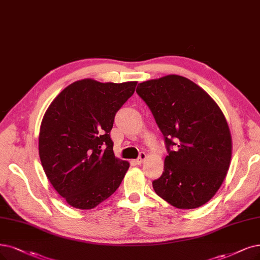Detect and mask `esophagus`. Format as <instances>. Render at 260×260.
<instances>
[{"label": "esophagus", "mask_w": 260, "mask_h": 260, "mask_svg": "<svg viewBox=\"0 0 260 260\" xmlns=\"http://www.w3.org/2000/svg\"><path fill=\"white\" fill-rule=\"evenodd\" d=\"M147 158V154L145 152H140V154H139V156H138V158L136 159V162L138 165H141L143 161H145V159Z\"/></svg>", "instance_id": "obj_1"}]
</instances>
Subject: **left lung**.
<instances>
[{
	"mask_svg": "<svg viewBox=\"0 0 260 260\" xmlns=\"http://www.w3.org/2000/svg\"><path fill=\"white\" fill-rule=\"evenodd\" d=\"M137 94L164 135V171L155 193L178 209H195L222 185L232 159V136L217 104L193 81L178 75L138 84Z\"/></svg>",
	"mask_w": 260,
	"mask_h": 260,
	"instance_id": "obj_1",
	"label": "left lung"
}]
</instances>
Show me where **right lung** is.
<instances>
[{
  "label": "right lung",
  "instance_id": "right-lung-1",
  "mask_svg": "<svg viewBox=\"0 0 260 260\" xmlns=\"http://www.w3.org/2000/svg\"><path fill=\"white\" fill-rule=\"evenodd\" d=\"M136 85L83 79L48 107L38 152L48 180L70 206L93 209L120 186L129 162L114 156L110 132L115 113Z\"/></svg>",
  "mask_w": 260,
  "mask_h": 260
}]
</instances>
